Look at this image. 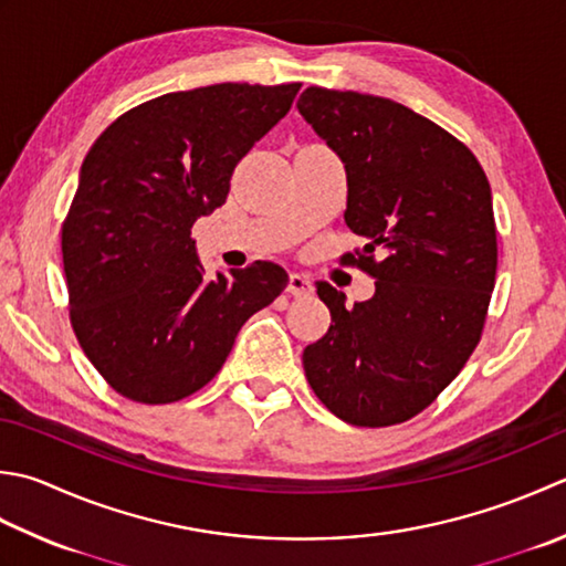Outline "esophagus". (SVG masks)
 Returning <instances> with one entry per match:
<instances>
[{"label":"esophagus","mask_w":566,"mask_h":566,"mask_svg":"<svg viewBox=\"0 0 566 566\" xmlns=\"http://www.w3.org/2000/svg\"><path fill=\"white\" fill-rule=\"evenodd\" d=\"M286 292L294 294V296H308V294L314 292L312 276L304 274V272H292L290 274V284H286Z\"/></svg>","instance_id":"1"}]
</instances>
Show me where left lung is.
<instances>
[{
  "label": "left lung",
  "mask_w": 566,
  "mask_h": 566,
  "mask_svg": "<svg viewBox=\"0 0 566 566\" xmlns=\"http://www.w3.org/2000/svg\"><path fill=\"white\" fill-rule=\"evenodd\" d=\"M296 107L346 166L343 218L365 238L350 260L375 276L353 306L316 284L331 326L304 348L306 380L343 422H407L481 338L497 268L491 184L467 144L395 99L314 85Z\"/></svg>",
  "instance_id": "1"
}]
</instances>
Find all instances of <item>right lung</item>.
<instances>
[{
	"mask_svg": "<svg viewBox=\"0 0 566 566\" xmlns=\"http://www.w3.org/2000/svg\"><path fill=\"white\" fill-rule=\"evenodd\" d=\"M302 83H218L117 117L87 151L63 223L71 324L127 400L169 405L223 368L238 331L284 292L274 262L206 274L191 228L226 203L238 161Z\"/></svg>",
	"mask_w": 566,
	"mask_h": 566,
	"instance_id": "obj_1",
	"label": "right lung"
}]
</instances>
